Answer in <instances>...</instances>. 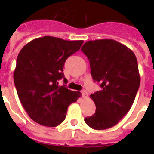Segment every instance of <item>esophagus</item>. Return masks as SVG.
<instances>
[{
	"mask_svg": "<svg viewBox=\"0 0 154 154\" xmlns=\"http://www.w3.org/2000/svg\"><path fill=\"white\" fill-rule=\"evenodd\" d=\"M82 97H83V98H87V97H88V93H87L85 90H82Z\"/></svg>",
	"mask_w": 154,
	"mask_h": 154,
	"instance_id": "34e87169",
	"label": "esophagus"
}]
</instances>
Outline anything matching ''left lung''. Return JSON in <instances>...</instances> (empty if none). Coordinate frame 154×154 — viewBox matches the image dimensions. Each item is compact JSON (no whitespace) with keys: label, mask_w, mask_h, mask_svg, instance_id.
<instances>
[{"label":"left lung","mask_w":154,"mask_h":154,"mask_svg":"<svg viewBox=\"0 0 154 154\" xmlns=\"http://www.w3.org/2000/svg\"><path fill=\"white\" fill-rule=\"evenodd\" d=\"M81 49L89 59L93 79L101 87L90 95L96 112L85 122L94 129H109L133 105L141 81L137 60L131 49L112 39L89 41Z\"/></svg>","instance_id":"1"}]
</instances>
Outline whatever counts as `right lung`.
I'll return each instance as SVG.
<instances>
[{
    "label": "right lung",
    "instance_id": "obj_1",
    "mask_svg": "<svg viewBox=\"0 0 154 154\" xmlns=\"http://www.w3.org/2000/svg\"><path fill=\"white\" fill-rule=\"evenodd\" d=\"M83 41H65L45 36L23 47L17 56L13 80L18 97L29 117L44 126L64 122L68 106L82 96L59 85L66 59L78 51Z\"/></svg>",
    "mask_w": 154,
    "mask_h": 154
}]
</instances>
